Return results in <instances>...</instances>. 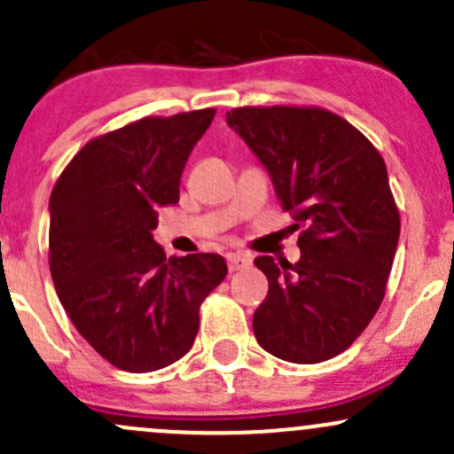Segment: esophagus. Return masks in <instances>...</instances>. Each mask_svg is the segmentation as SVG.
<instances>
[{
	"label": "esophagus",
	"mask_w": 454,
	"mask_h": 454,
	"mask_svg": "<svg viewBox=\"0 0 454 454\" xmlns=\"http://www.w3.org/2000/svg\"><path fill=\"white\" fill-rule=\"evenodd\" d=\"M226 262H228V270L231 273H234V270H245L252 264V260H249V256H245V254L237 252V254H228L226 256Z\"/></svg>",
	"instance_id": "esophagus-1"
}]
</instances>
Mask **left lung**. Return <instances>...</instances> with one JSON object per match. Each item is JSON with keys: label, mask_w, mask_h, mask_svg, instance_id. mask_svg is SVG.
I'll use <instances>...</instances> for the list:
<instances>
[{"label": "left lung", "mask_w": 454, "mask_h": 454, "mask_svg": "<svg viewBox=\"0 0 454 454\" xmlns=\"http://www.w3.org/2000/svg\"><path fill=\"white\" fill-rule=\"evenodd\" d=\"M226 121L269 170L294 231L303 228L299 262L254 260L269 279L254 335L284 361H328L352 346L387 293L401 228L387 164L326 108L239 106Z\"/></svg>", "instance_id": "8db88e82"}]
</instances>
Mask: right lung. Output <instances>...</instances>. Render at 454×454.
<instances>
[{"instance_id": "right-lung-1", "label": "right lung", "mask_w": 454, "mask_h": 454, "mask_svg": "<svg viewBox=\"0 0 454 454\" xmlns=\"http://www.w3.org/2000/svg\"><path fill=\"white\" fill-rule=\"evenodd\" d=\"M215 108L145 117L91 138L51 194L49 267L76 331L117 369L179 361L202 301L226 278L217 254L166 258L158 207L179 202L185 161Z\"/></svg>"}]
</instances>
